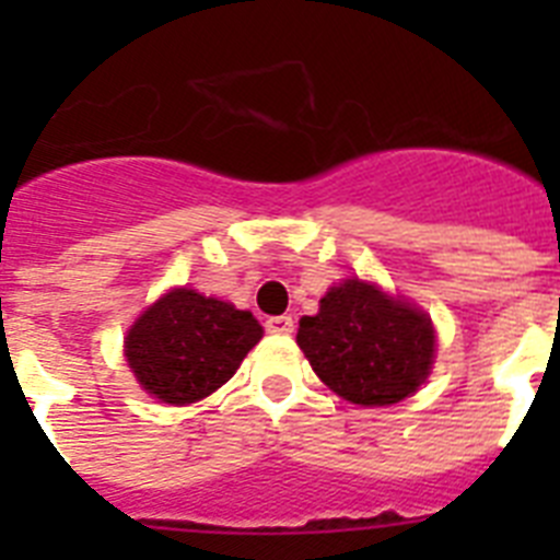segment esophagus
Returning a JSON list of instances; mask_svg holds the SVG:
<instances>
[{"instance_id": "1", "label": "esophagus", "mask_w": 560, "mask_h": 560, "mask_svg": "<svg viewBox=\"0 0 560 560\" xmlns=\"http://www.w3.org/2000/svg\"><path fill=\"white\" fill-rule=\"evenodd\" d=\"M266 330H269V334H277V336H289V334H294V319H291V316H269V319H266Z\"/></svg>"}]
</instances>
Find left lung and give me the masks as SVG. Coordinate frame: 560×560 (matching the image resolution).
I'll list each match as a JSON object with an SVG mask.
<instances>
[{
  "mask_svg": "<svg viewBox=\"0 0 560 560\" xmlns=\"http://www.w3.org/2000/svg\"><path fill=\"white\" fill-rule=\"evenodd\" d=\"M296 345L339 398L389 407L418 393L434 361L432 319L359 277L334 285L303 316Z\"/></svg>",
  "mask_w": 560,
  "mask_h": 560,
  "instance_id": "8db88e82",
  "label": "left lung"
}]
</instances>
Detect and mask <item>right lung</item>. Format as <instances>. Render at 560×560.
Returning <instances> with one entry per match:
<instances>
[{
  "label": "right lung",
  "instance_id": "right-lung-1",
  "mask_svg": "<svg viewBox=\"0 0 560 560\" xmlns=\"http://www.w3.org/2000/svg\"><path fill=\"white\" fill-rule=\"evenodd\" d=\"M260 336L264 328L249 311L171 289L128 328L126 361L148 395L185 407L226 384Z\"/></svg>",
  "mask_w": 560,
  "mask_h": 560
}]
</instances>
